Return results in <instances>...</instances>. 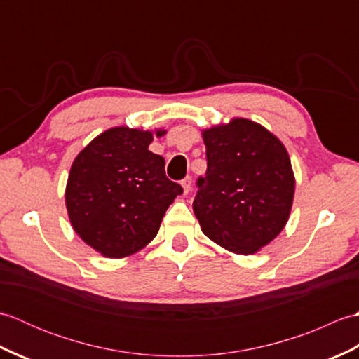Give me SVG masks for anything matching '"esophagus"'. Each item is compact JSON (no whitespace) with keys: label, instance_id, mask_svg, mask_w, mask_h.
<instances>
[{"label":"esophagus","instance_id":"obj_1","mask_svg":"<svg viewBox=\"0 0 359 359\" xmlns=\"http://www.w3.org/2000/svg\"><path fill=\"white\" fill-rule=\"evenodd\" d=\"M191 184H193V180H191V177H189V175L182 180V187H184V194L189 193V189H191Z\"/></svg>","mask_w":359,"mask_h":359}]
</instances>
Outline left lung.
<instances>
[{"label": "left lung", "mask_w": 359, "mask_h": 359, "mask_svg": "<svg viewBox=\"0 0 359 359\" xmlns=\"http://www.w3.org/2000/svg\"><path fill=\"white\" fill-rule=\"evenodd\" d=\"M207 172L193 202L202 231L220 247L253 255L285 226L294 194L288 152L255 121L234 118L203 131Z\"/></svg>", "instance_id": "obj_1"}]
</instances>
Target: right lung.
<instances>
[{"mask_svg":"<svg viewBox=\"0 0 359 359\" xmlns=\"http://www.w3.org/2000/svg\"><path fill=\"white\" fill-rule=\"evenodd\" d=\"M151 142L149 131L111 128L72 163L67 215L75 233L106 257H125L149 243L174 197L184 193L166 177L165 158L148 149Z\"/></svg>","mask_w":359,"mask_h":359,"instance_id":"1","label":"right lung"}]
</instances>
